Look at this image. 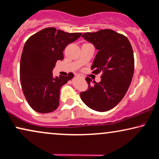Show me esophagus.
Segmentation results:
<instances>
[{"mask_svg": "<svg viewBox=\"0 0 159 159\" xmlns=\"http://www.w3.org/2000/svg\"><path fill=\"white\" fill-rule=\"evenodd\" d=\"M75 77H78H78H81V76H80L79 75H76Z\"/></svg>", "mask_w": 159, "mask_h": 159, "instance_id": "1", "label": "esophagus"}]
</instances>
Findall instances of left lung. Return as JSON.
<instances>
[{
    "mask_svg": "<svg viewBox=\"0 0 159 159\" xmlns=\"http://www.w3.org/2000/svg\"><path fill=\"white\" fill-rule=\"evenodd\" d=\"M82 37L94 46L98 53L91 67L93 73L103 72L101 81L90 86L81 93L82 101L94 111L104 112L115 107L125 95L131 83L134 71L132 46L124 35L111 29L85 33Z\"/></svg>",
    "mask_w": 159,
    "mask_h": 159,
    "instance_id": "left-lung-1",
    "label": "left lung"
}]
</instances>
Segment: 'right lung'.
I'll list each match as a JSON object with an SVG mask.
<instances>
[{"label":"right lung","instance_id":"obj_1","mask_svg":"<svg viewBox=\"0 0 159 159\" xmlns=\"http://www.w3.org/2000/svg\"><path fill=\"white\" fill-rule=\"evenodd\" d=\"M81 33H67L46 28L32 35L23 47L20 75L23 94L31 107L39 113L55 111L59 105L61 86L73 78L53 75L57 61L64 59L66 46L81 37Z\"/></svg>","mask_w":159,"mask_h":159}]
</instances>
